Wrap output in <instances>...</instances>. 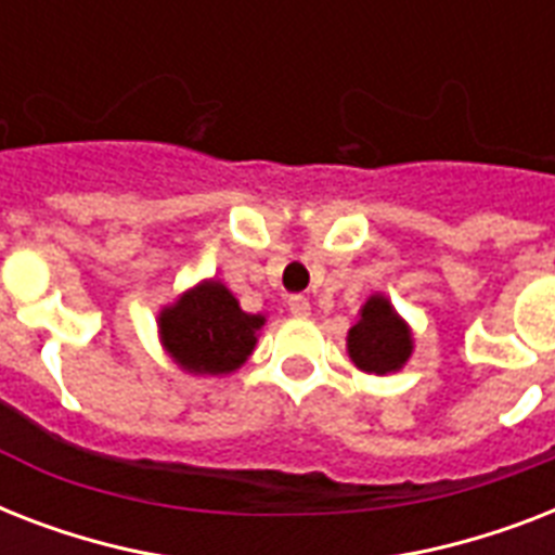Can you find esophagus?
I'll list each match as a JSON object with an SVG mask.
<instances>
[{
	"instance_id": "esophagus-1",
	"label": "esophagus",
	"mask_w": 555,
	"mask_h": 555,
	"mask_svg": "<svg viewBox=\"0 0 555 555\" xmlns=\"http://www.w3.org/2000/svg\"><path fill=\"white\" fill-rule=\"evenodd\" d=\"M287 308H291V313H294V317H311V299H308V296H302V294H296V296H291V299H287Z\"/></svg>"
}]
</instances>
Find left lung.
<instances>
[{
	"mask_svg": "<svg viewBox=\"0 0 555 555\" xmlns=\"http://www.w3.org/2000/svg\"><path fill=\"white\" fill-rule=\"evenodd\" d=\"M414 339L403 317L391 308L383 294L369 296L360 311V322L348 331V357L360 371L391 374L412 357Z\"/></svg>",
	"mask_w": 555,
	"mask_h": 555,
	"instance_id": "left-lung-1",
	"label": "left lung"
}]
</instances>
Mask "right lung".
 I'll list each match as a JSON object with an SVG mask.
<instances>
[{
  "label": "right lung",
  "instance_id": "right-lung-1",
  "mask_svg": "<svg viewBox=\"0 0 555 555\" xmlns=\"http://www.w3.org/2000/svg\"><path fill=\"white\" fill-rule=\"evenodd\" d=\"M264 325L261 313H244L221 282L209 279L190 287L158 317L167 354L190 374H230L256 348Z\"/></svg>",
  "mask_w": 555,
  "mask_h": 555
}]
</instances>
